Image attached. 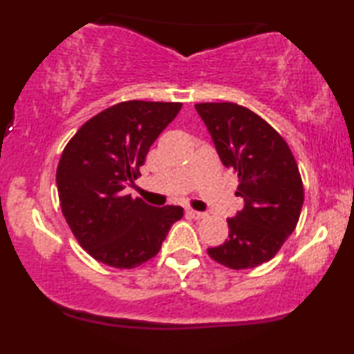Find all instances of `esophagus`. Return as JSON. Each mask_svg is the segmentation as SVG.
<instances>
[{
    "instance_id": "esophagus-1",
    "label": "esophagus",
    "mask_w": 354,
    "mask_h": 354,
    "mask_svg": "<svg viewBox=\"0 0 354 354\" xmlns=\"http://www.w3.org/2000/svg\"><path fill=\"white\" fill-rule=\"evenodd\" d=\"M187 214L192 217V219H196V221H200V219H205L206 217V214L205 212H201V211H195V209H187Z\"/></svg>"
}]
</instances>
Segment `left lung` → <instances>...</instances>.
Instances as JSON below:
<instances>
[{
    "mask_svg": "<svg viewBox=\"0 0 354 354\" xmlns=\"http://www.w3.org/2000/svg\"><path fill=\"white\" fill-rule=\"evenodd\" d=\"M222 164L239 174L243 209L229 222V239L207 254L229 269H251L272 259L292 235L304 190L292 149L277 130L245 106L198 103Z\"/></svg>",
    "mask_w": 354,
    "mask_h": 354,
    "instance_id": "left-lung-1",
    "label": "left lung"
}]
</instances>
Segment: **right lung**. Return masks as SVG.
Masks as SVG:
<instances>
[{"mask_svg": "<svg viewBox=\"0 0 354 354\" xmlns=\"http://www.w3.org/2000/svg\"><path fill=\"white\" fill-rule=\"evenodd\" d=\"M182 103L122 101L101 111L66 145L56 171L62 214L82 248L115 269L154 258L180 206L154 207L125 195L148 149Z\"/></svg>", "mask_w": 354, "mask_h": 354, "instance_id": "add662e5", "label": "right lung"}]
</instances>
